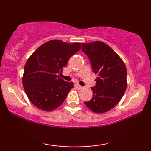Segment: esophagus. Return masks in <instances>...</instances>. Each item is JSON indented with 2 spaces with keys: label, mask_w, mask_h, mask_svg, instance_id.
Wrapping results in <instances>:
<instances>
[{
  "label": "esophagus",
  "mask_w": 151,
  "mask_h": 151,
  "mask_svg": "<svg viewBox=\"0 0 151 151\" xmlns=\"http://www.w3.org/2000/svg\"><path fill=\"white\" fill-rule=\"evenodd\" d=\"M76 87L78 88V89H81V88H82V86L81 85H80V84H76Z\"/></svg>",
  "instance_id": "esophagus-1"
}]
</instances>
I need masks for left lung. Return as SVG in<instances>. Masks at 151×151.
Returning a JSON list of instances; mask_svg holds the SVG:
<instances>
[{
	"label": "left lung",
	"instance_id": "left-lung-1",
	"mask_svg": "<svg viewBox=\"0 0 151 151\" xmlns=\"http://www.w3.org/2000/svg\"><path fill=\"white\" fill-rule=\"evenodd\" d=\"M82 50L91 62L98 78L91 87L93 97L84 104L96 113H103L116 106L127 88V68L120 57L106 43L96 41L82 43Z\"/></svg>",
	"mask_w": 151,
	"mask_h": 151
}]
</instances>
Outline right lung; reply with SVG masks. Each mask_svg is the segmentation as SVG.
<instances>
[{
  "mask_svg": "<svg viewBox=\"0 0 151 151\" xmlns=\"http://www.w3.org/2000/svg\"><path fill=\"white\" fill-rule=\"evenodd\" d=\"M80 49V43L52 40L39 47L29 58L24 68L22 84L34 106L51 111L63 104L73 83L65 81L58 75Z\"/></svg>",
  "mask_w": 151,
  "mask_h": 151,
  "instance_id": "right-lung-1",
  "label": "right lung"
}]
</instances>
